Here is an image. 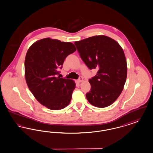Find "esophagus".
Returning a JSON list of instances; mask_svg holds the SVG:
<instances>
[{
  "label": "esophagus",
  "instance_id": "1",
  "mask_svg": "<svg viewBox=\"0 0 153 153\" xmlns=\"http://www.w3.org/2000/svg\"><path fill=\"white\" fill-rule=\"evenodd\" d=\"M83 81V77H79V79H78V81L79 82H82Z\"/></svg>",
  "mask_w": 153,
  "mask_h": 153
}]
</instances>
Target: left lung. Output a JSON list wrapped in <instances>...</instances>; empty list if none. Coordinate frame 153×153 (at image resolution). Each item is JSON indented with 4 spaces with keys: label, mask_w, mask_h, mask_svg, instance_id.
I'll use <instances>...</instances> for the list:
<instances>
[{
    "label": "left lung",
    "mask_w": 153,
    "mask_h": 153,
    "mask_svg": "<svg viewBox=\"0 0 153 153\" xmlns=\"http://www.w3.org/2000/svg\"><path fill=\"white\" fill-rule=\"evenodd\" d=\"M74 44L89 69H96L89 79L91 91L86 94L89 102L98 108L113 104L121 93L127 77L123 51L114 40L103 35L90 37Z\"/></svg>",
    "instance_id": "obj_1"
}]
</instances>
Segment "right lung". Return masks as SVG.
Here are the masks:
<instances>
[{
	"instance_id": "add662e5",
	"label": "right lung",
	"mask_w": 153,
	"mask_h": 153,
	"mask_svg": "<svg viewBox=\"0 0 153 153\" xmlns=\"http://www.w3.org/2000/svg\"><path fill=\"white\" fill-rule=\"evenodd\" d=\"M74 44L50 38L33 43L25 59V77L37 100L51 110L64 109L70 103L76 84L57 75L68 56L75 52Z\"/></svg>"
}]
</instances>
